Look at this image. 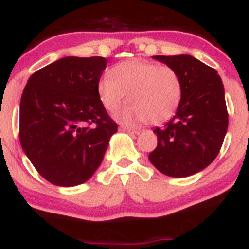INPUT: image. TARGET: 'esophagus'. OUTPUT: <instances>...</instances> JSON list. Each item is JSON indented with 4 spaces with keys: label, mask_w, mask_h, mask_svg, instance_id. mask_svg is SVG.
Here are the masks:
<instances>
[{
    "label": "esophagus",
    "mask_w": 249,
    "mask_h": 249,
    "mask_svg": "<svg viewBox=\"0 0 249 249\" xmlns=\"http://www.w3.org/2000/svg\"><path fill=\"white\" fill-rule=\"evenodd\" d=\"M121 130L124 131V132H127L128 134H138V133H139V131L133 130V128H130V127H124V126H122Z\"/></svg>",
    "instance_id": "34e87169"
}]
</instances>
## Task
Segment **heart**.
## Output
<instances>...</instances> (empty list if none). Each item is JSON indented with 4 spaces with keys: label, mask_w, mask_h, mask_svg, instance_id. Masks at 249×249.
<instances>
[{
    "label": "heart",
    "mask_w": 249,
    "mask_h": 249,
    "mask_svg": "<svg viewBox=\"0 0 249 249\" xmlns=\"http://www.w3.org/2000/svg\"><path fill=\"white\" fill-rule=\"evenodd\" d=\"M103 107L115 112L126 101L132 105L123 110L117 118L124 124L147 121L161 124L176 113L182 95L181 79L168 65L144 59H128L118 63L97 84Z\"/></svg>",
    "instance_id": "obj_1"
}]
</instances>
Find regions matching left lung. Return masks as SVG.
<instances>
[{"label":"left lung","mask_w":249,"mask_h":249,"mask_svg":"<svg viewBox=\"0 0 249 249\" xmlns=\"http://www.w3.org/2000/svg\"><path fill=\"white\" fill-rule=\"evenodd\" d=\"M178 72L182 84L177 112L162 128H154L158 145L148 154L168 177L192 176L218 156L228 127L225 90L213 68L190 55L153 56Z\"/></svg>","instance_id":"left-lung-1"}]
</instances>
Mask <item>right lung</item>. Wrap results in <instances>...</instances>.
Listing matches in <instances>:
<instances>
[{"label": "right lung", "mask_w": 249, "mask_h": 249, "mask_svg": "<svg viewBox=\"0 0 249 249\" xmlns=\"http://www.w3.org/2000/svg\"><path fill=\"white\" fill-rule=\"evenodd\" d=\"M104 57H64L34 72L19 104V142L45 180L81 185L102 164L118 125L97 92Z\"/></svg>", "instance_id": "add662e5"}]
</instances>
